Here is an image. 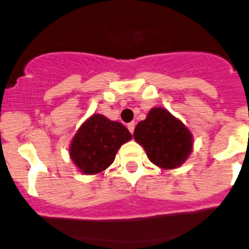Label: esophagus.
Wrapping results in <instances>:
<instances>
[{
    "label": "esophagus",
    "mask_w": 249,
    "mask_h": 249,
    "mask_svg": "<svg viewBox=\"0 0 249 249\" xmlns=\"http://www.w3.org/2000/svg\"><path fill=\"white\" fill-rule=\"evenodd\" d=\"M127 129H129L130 132L133 133V130H135V123H133V122L129 123V124H127Z\"/></svg>",
    "instance_id": "1"
}]
</instances>
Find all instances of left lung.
Instances as JSON below:
<instances>
[{
  "instance_id": "8db88e82",
  "label": "left lung",
  "mask_w": 249,
  "mask_h": 249,
  "mask_svg": "<svg viewBox=\"0 0 249 249\" xmlns=\"http://www.w3.org/2000/svg\"><path fill=\"white\" fill-rule=\"evenodd\" d=\"M133 138L154 164L163 169L181 166L191 155L193 136L181 120L166 108L154 107L135 127Z\"/></svg>"
}]
</instances>
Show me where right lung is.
I'll use <instances>...</instances> for the list:
<instances>
[{
  "label": "right lung",
  "instance_id": "1",
  "mask_svg": "<svg viewBox=\"0 0 249 249\" xmlns=\"http://www.w3.org/2000/svg\"><path fill=\"white\" fill-rule=\"evenodd\" d=\"M131 138L129 130L119 122L93 114L71 140L70 158L83 174H98L111 166L120 146Z\"/></svg>",
  "mask_w": 249,
  "mask_h": 249
}]
</instances>
